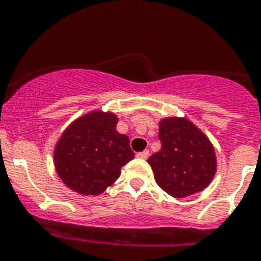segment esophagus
<instances>
[{
    "label": "esophagus",
    "mask_w": 261,
    "mask_h": 261,
    "mask_svg": "<svg viewBox=\"0 0 261 261\" xmlns=\"http://www.w3.org/2000/svg\"><path fill=\"white\" fill-rule=\"evenodd\" d=\"M137 156L138 158H141V160H147V156H149V150H143V151L138 152Z\"/></svg>",
    "instance_id": "obj_1"
}]
</instances>
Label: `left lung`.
I'll return each mask as SVG.
<instances>
[{
	"label": "left lung",
	"mask_w": 261,
	"mask_h": 261,
	"mask_svg": "<svg viewBox=\"0 0 261 261\" xmlns=\"http://www.w3.org/2000/svg\"><path fill=\"white\" fill-rule=\"evenodd\" d=\"M161 150L147 162L161 189L175 198L204 190L216 173V154L205 134L185 118L160 122Z\"/></svg>",
	"instance_id": "1"
}]
</instances>
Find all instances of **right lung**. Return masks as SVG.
<instances>
[{"mask_svg": "<svg viewBox=\"0 0 261 261\" xmlns=\"http://www.w3.org/2000/svg\"><path fill=\"white\" fill-rule=\"evenodd\" d=\"M112 112L92 111L75 120L55 147V166L69 189L96 196L119 178L134 158L128 137L116 131Z\"/></svg>", "mask_w": 261, "mask_h": 261, "instance_id": "add662e5", "label": "right lung"}]
</instances>
